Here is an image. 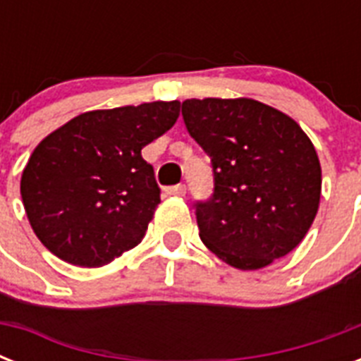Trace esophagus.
<instances>
[{
	"instance_id": "esophagus-1",
	"label": "esophagus",
	"mask_w": 361,
	"mask_h": 361,
	"mask_svg": "<svg viewBox=\"0 0 361 361\" xmlns=\"http://www.w3.org/2000/svg\"><path fill=\"white\" fill-rule=\"evenodd\" d=\"M166 191V195H170V197H185L187 192V187L185 185H172V187H166L164 189Z\"/></svg>"
}]
</instances>
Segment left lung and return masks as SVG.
<instances>
[{"label": "left lung", "instance_id": "left-lung-1", "mask_svg": "<svg viewBox=\"0 0 361 361\" xmlns=\"http://www.w3.org/2000/svg\"><path fill=\"white\" fill-rule=\"evenodd\" d=\"M181 114L214 166V197L197 204L204 245L238 269L266 268L296 249L322 189L319 155L302 127L247 97L187 99Z\"/></svg>", "mask_w": 361, "mask_h": 361}]
</instances>
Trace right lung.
<instances>
[{
    "instance_id": "1",
    "label": "right lung",
    "mask_w": 361,
    "mask_h": 361,
    "mask_svg": "<svg viewBox=\"0 0 361 361\" xmlns=\"http://www.w3.org/2000/svg\"><path fill=\"white\" fill-rule=\"evenodd\" d=\"M178 116L180 101L92 110L42 138L20 180L42 245L82 268H101L138 245L161 202L142 147Z\"/></svg>"
}]
</instances>
